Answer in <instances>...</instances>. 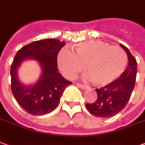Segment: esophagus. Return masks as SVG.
<instances>
[{"label": "esophagus", "instance_id": "esophagus-1", "mask_svg": "<svg viewBox=\"0 0 145 145\" xmlns=\"http://www.w3.org/2000/svg\"><path fill=\"white\" fill-rule=\"evenodd\" d=\"M76 85L79 87V88H80L81 89H83V90H84V89H87L88 87H87V86H85V85H83V84H76Z\"/></svg>", "mask_w": 145, "mask_h": 145}]
</instances>
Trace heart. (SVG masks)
I'll use <instances>...</instances> for the list:
<instances>
[{"mask_svg": "<svg viewBox=\"0 0 145 145\" xmlns=\"http://www.w3.org/2000/svg\"><path fill=\"white\" fill-rule=\"evenodd\" d=\"M127 57L122 48L101 40H86L74 46L73 53L62 49L57 64L66 77L72 79L84 70L97 87L110 84L124 72Z\"/></svg>", "mask_w": 145, "mask_h": 145, "instance_id": "1", "label": "heart"}]
</instances>
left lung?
<instances>
[{"instance_id": "left-lung-1", "label": "left lung", "mask_w": 145, "mask_h": 145, "mask_svg": "<svg viewBox=\"0 0 145 145\" xmlns=\"http://www.w3.org/2000/svg\"><path fill=\"white\" fill-rule=\"evenodd\" d=\"M120 46L127 55L128 66L118 79L100 89H96L97 99L94 103L86 104L88 110L95 116L101 118L114 116L127 105L134 89L137 62L127 48L122 44Z\"/></svg>"}]
</instances>
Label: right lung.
<instances>
[{
	"label": "right lung",
	"mask_w": 145,
	"mask_h": 145,
	"mask_svg": "<svg viewBox=\"0 0 145 145\" xmlns=\"http://www.w3.org/2000/svg\"><path fill=\"white\" fill-rule=\"evenodd\" d=\"M65 45L60 40L45 39L27 44L16 54L10 69L11 90L18 105L30 114L43 115L54 111L66 87L72 84L57 67V54ZM26 60H35L41 66V77L34 85H23L18 79L17 70Z\"/></svg>",
	"instance_id": "add662e5"
}]
</instances>
